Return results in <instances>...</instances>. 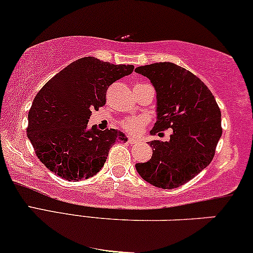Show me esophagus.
I'll list each match as a JSON object with an SVG mask.
<instances>
[{
  "label": "esophagus",
  "instance_id": "esophagus-1",
  "mask_svg": "<svg viewBox=\"0 0 253 253\" xmlns=\"http://www.w3.org/2000/svg\"><path fill=\"white\" fill-rule=\"evenodd\" d=\"M127 143H129V144H134V143H138V139L131 138V137H130V138L127 139Z\"/></svg>",
  "mask_w": 253,
  "mask_h": 253
}]
</instances>
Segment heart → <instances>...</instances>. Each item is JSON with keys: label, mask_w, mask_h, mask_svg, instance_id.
I'll return each instance as SVG.
<instances>
[{"label": "heart", "mask_w": 253, "mask_h": 253, "mask_svg": "<svg viewBox=\"0 0 253 253\" xmlns=\"http://www.w3.org/2000/svg\"><path fill=\"white\" fill-rule=\"evenodd\" d=\"M147 122H149V120H147L146 117H131V119L124 120L123 122L121 123V126H122V127L126 131V132H129L131 134H139L142 132L144 126L147 124Z\"/></svg>", "instance_id": "b5f03b06"}]
</instances>
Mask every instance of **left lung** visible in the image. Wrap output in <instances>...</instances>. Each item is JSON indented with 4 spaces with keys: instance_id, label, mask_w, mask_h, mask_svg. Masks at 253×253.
I'll return each mask as SVG.
<instances>
[{
    "instance_id": "8db88e82",
    "label": "left lung",
    "mask_w": 253,
    "mask_h": 253,
    "mask_svg": "<svg viewBox=\"0 0 253 253\" xmlns=\"http://www.w3.org/2000/svg\"><path fill=\"white\" fill-rule=\"evenodd\" d=\"M134 72L149 78L157 93V122L151 134L173 130L169 142L149 143L152 157L136 164V169L158 188H178L214 158L222 136L221 110L209 88L192 72L173 62L145 65Z\"/></svg>"
}]
</instances>
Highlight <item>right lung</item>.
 <instances>
[{
	"mask_svg": "<svg viewBox=\"0 0 253 253\" xmlns=\"http://www.w3.org/2000/svg\"><path fill=\"white\" fill-rule=\"evenodd\" d=\"M132 71V65L84 57L38 91L29 110L26 133L38 159L51 172L68 181L88 179L102 169L115 142H126L119 130L88 129L87 124L91 110L106 104L110 84Z\"/></svg>",
	"mask_w": 253,
	"mask_h": 253,
	"instance_id": "1",
	"label": "right lung"
}]
</instances>
